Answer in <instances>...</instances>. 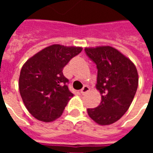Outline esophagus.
<instances>
[{
  "label": "esophagus",
  "mask_w": 153,
  "mask_h": 153,
  "mask_svg": "<svg viewBox=\"0 0 153 153\" xmlns=\"http://www.w3.org/2000/svg\"><path fill=\"white\" fill-rule=\"evenodd\" d=\"M90 90L89 87L87 86V85H85V86H83V88L81 89V91H80V93H82V94H85V93H87L88 91Z\"/></svg>",
  "instance_id": "1"
}]
</instances>
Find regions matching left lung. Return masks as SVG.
Listing matches in <instances>:
<instances>
[{
    "instance_id": "8db88e82",
    "label": "left lung",
    "mask_w": 153,
    "mask_h": 153,
    "mask_svg": "<svg viewBox=\"0 0 153 153\" xmlns=\"http://www.w3.org/2000/svg\"><path fill=\"white\" fill-rule=\"evenodd\" d=\"M84 51L97 69V88L102 102L88 108L91 119L102 125L113 124L121 118L132 103L138 88V76L131 60L111 47L85 48Z\"/></svg>"
}]
</instances>
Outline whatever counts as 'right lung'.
Returning a JSON list of instances; mask_svg holds the SVG:
<instances>
[{"label": "right lung", "instance_id": "add662e5", "mask_svg": "<svg viewBox=\"0 0 153 153\" xmlns=\"http://www.w3.org/2000/svg\"><path fill=\"white\" fill-rule=\"evenodd\" d=\"M82 51L81 47L52 45L44 48L23 65L19 88L29 113L38 120L53 121L59 118L74 94L64 67Z\"/></svg>", "mask_w": 153, "mask_h": 153}]
</instances>
